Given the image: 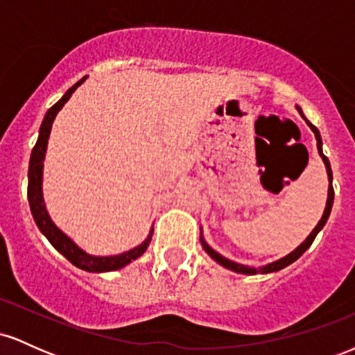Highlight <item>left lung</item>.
<instances>
[{
  "label": "left lung",
  "mask_w": 355,
  "mask_h": 355,
  "mask_svg": "<svg viewBox=\"0 0 355 355\" xmlns=\"http://www.w3.org/2000/svg\"><path fill=\"white\" fill-rule=\"evenodd\" d=\"M297 110H299V113L300 115H302V110H300L299 107H297ZM302 118L305 121H307V125L311 126V130L313 132V135H315V140H317V150H319V155L322 157V160H324V164H325V168H327V175H329V197H327V205H325V210H324V215H322V218H320V222L317 223V227L315 229L312 230V234L309 235L307 239H305V242L302 243V245H299L295 248L294 252H292V254H288L287 257H284V259H280V260H277V262H274V263H268V266H266V267H262V268H259V270H257V268H252V267H243V266H240V263H235V262H232V260H229V259H225V257H222L220 254H217V252L214 250V248H210L209 245H207L205 242H203V239L200 237V242H202V247H203V250L207 252V254H209L211 259L215 260V262H218L220 266H223L225 268H230V270H234V272H239V274H247V275H254V274H257V272H260V274H268V272H277V270H280V268H284V267H287V266H291L292 262H295L297 259H299L300 255L304 254L305 250H307L309 247L312 245V242H313V239L317 237V234H319V232L322 230V227L325 225V222H327V218H329V215H331V210H332V203H334V187H332V170H331V164H329V158L325 157L324 153H322V138H320V133H319V130L315 128V126H313L311 121L307 120V118H305L304 115H302Z\"/></svg>",
  "instance_id": "1"
}]
</instances>
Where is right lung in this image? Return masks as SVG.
<instances>
[{"label":"right lung","mask_w":355,"mask_h":355,"mask_svg":"<svg viewBox=\"0 0 355 355\" xmlns=\"http://www.w3.org/2000/svg\"><path fill=\"white\" fill-rule=\"evenodd\" d=\"M87 78V76H85ZM85 78H81L78 83H75L73 87L68 89L67 93L63 95V98L60 101H56L53 107L48 110L46 115H44V120L42 126H40V137L36 145L33 146V152H31V158H30V168H28V202H30V209L31 214H33V218L38 225V229L43 232V235L50 240V243L60 254H63L68 260L76 266L81 270H88V272H112V270H118V268L125 267L126 263H130L132 260H135L140 257L144 252L148 248L150 240H152V234L148 235V239L145 240L141 245H138L133 250L125 252V254L115 255V257H93L85 254L81 248H78L75 243L71 242L67 235L63 234L60 229H56L55 223L51 222L50 217H48L46 209H44L43 203V195H42V175H43V160H44V153H46V145H48V137H50L51 132V125L53 120H55L56 113L63 108V105L70 100V96L73 95L76 88L83 83Z\"/></svg>","instance_id":"right-lung-1"}]
</instances>
